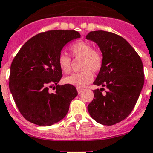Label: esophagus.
Wrapping results in <instances>:
<instances>
[{
	"mask_svg": "<svg viewBox=\"0 0 153 153\" xmlns=\"http://www.w3.org/2000/svg\"><path fill=\"white\" fill-rule=\"evenodd\" d=\"M76 89L79 94H81L83 91V88H76Z\"/></svg>",
	"mask_w": 153,
	"mask_h": 153,
	"instance_id": "obj_1",
	"label": "esophagus"
}]
</instances>
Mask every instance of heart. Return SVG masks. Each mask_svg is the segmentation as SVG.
Returning <instances> with one entry per match:
<instances>
[{"label": "heart", "mask_w": 153, "mask_h": 153, "mask_svg": "<svg viewBox=\"0 0 153 153\" xmlns=\"http://www.w3.org/2000/svg\"><path fill=\"white\" fill-rule=\"evenodd\" d=\"M72 56L76 59H82L81 70L79 73H74L65 77L64 82L66 84L84 88L93 80L91 71L98 72L103 63L102 53L93 49L91 44L85 41H78L70 47ZM58 65L62 71L65 74L70 73L71 70V59L67 54L62 53L58 57Z\"/></svg>", "instance_id": "obj_1"}]
</instances>
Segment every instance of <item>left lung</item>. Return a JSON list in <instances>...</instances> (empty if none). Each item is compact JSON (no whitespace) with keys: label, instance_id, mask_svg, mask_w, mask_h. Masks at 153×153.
Instances as JSON below:
<instances>
[{"label":"left lung","instance_id":"8db88e82","mask_svg":"<svg viewBox=\"0 0 153 153\" xmlns=\"http://www.w3.org/2000/svg\"><path fill=\"white\" fill-rule=\"evenodd\" d=\"M86 39L97 44L103 63L94 84L102 86L94 91L88 105L91 117L97 123L111 126L128 117L134 108L144 83L140 57L121 36L110 32H90ZM107 88L105 95L103 87Z\"/></svg>","mask_w":153,"mask_h":153}]
</instances>
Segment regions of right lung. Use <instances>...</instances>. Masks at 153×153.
Masks as SVG:
<instances>
[{"label":"right lung","instance_id":"1","mask_svg":"<svg viewBox=\"0 0 153 153\" xmlns=\"http://www.w3.org/2000/svg\"><path fill=\"white\" fill-rule=\"evenodd\" d=\"M78 38L80 34L75 30L39 33L26 42L14 58L9 86L27 120L39 126H51L67 114L78 93L71 85H58L62 76L58 57L68 42ZM52 87L56 88L54 93L49 91Z\"/></svg>","mask_w":153,"mask_h":153}]
</instances>
